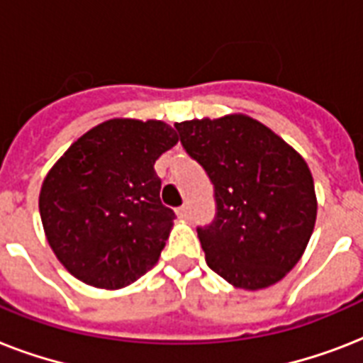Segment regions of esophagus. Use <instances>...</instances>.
Listing matches in <instances>:
<instances>
[{"label": "esophagus", "mask_w": 363, "mask_h": 363, "mask_svg": "<svg viewBox=\"0 0 363 363\" xmlns=\"http://www.w3.org/2000/svg\"><path fill=\"white\" fill-rule=\"evenodd\" d=\"M177 216L182 218V220H186L188 216H190V211H188V207H179V209H177Z\"/></svg>", "instance_id": "1"}]
</instances>
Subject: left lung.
Returning <instances> with one entry per match:
<instances>
[{
  "label": "left lung",
  "instance_id": "1",
  "mask_svg": "<svg viewBox=\"0 0 363 363\" xmlns=\"http://www.w3.org/2000/svg\"><path fill=\"white\" fill-rule=\"evenodd\" d=\"M182 147L215 184L216 220L198 235L211 269L242 290H264L294 269L316 222L303 156L252 116L177 122Z\"/></svg>",
  "mask_w": 363,
  "mask_h": 363
}]
</instances>
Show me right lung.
<instances>
[{
	"instance_id": "add662e5",
	"label": "right lung",
	"mask_w": 363,
	"mask_h": 363,
	"mask_svg": "<svg viewBox=\"0 0 363 363\" xmlns=\"http://www.w3.org/2000/svg\"><path fill=\"white\" fill-rule=\"evenodd\" d=\"M179 143L162 121L111 118L81 135L39 192L54 256L90 286L121 290L156 265L175 213L160 201L154 162Z\"/></svg>"
}]
</instances>
